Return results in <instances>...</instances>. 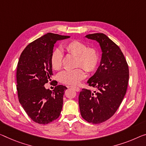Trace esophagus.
<instances>
[{"mask_svg":"<svg viewBox=\"0 0 146 146\" xmlns=\"http://www.w3.org/2000/svg\"><path fill=\"white\" fill-rule=\"evenodd\" d=\"M70 87H72V88H73L74 89H75V91H77V92H79V91H80V87H77V86H70Z\"/></svg>","mask_w":146,"mask_h":146,"instance_id":"34e87169","label":"esophagus"}]
</instances>
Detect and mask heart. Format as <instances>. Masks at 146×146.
I'll return each mask as SVG.
<instances>
[{
    "mask_svg": "<svg viewBox=\"0 0 146 146\" xmlns=\"http://www.w3.org/2000/svg\"><path fill=\"white\" fill-rule=\"evenodd\" d=\"M64 50L68 53L76 55V65L80 66L74 70L62 71L58 76L61 83L69 85H75L86 77L84 67L88 72H93L98 68L100 62V56L98 51L93 47H87L84 42L78 40H72L67 42L63 46ZM62 53L59 49L52 51L50 56V64L53 70H58L61 68Z\"/></svg>",
    "mask_w": 146,
    "mask_h": 146,
    "instance_id": "1",
    "label": "heart"
}]
</instances>
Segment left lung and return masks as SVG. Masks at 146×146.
Wrapping results in <instances>:
<instances>
[{"label": "left lung", "instance_id": "8db88e82", "mask_svg": "<svg viewBox=\"0 0 146 146\" xmlns=\"http://www.w3.org/2000/svg\"><path fill=\"white\" fill-rule=\"evenodd\" d=\"M86 37L97 41L102 51L100 66L87 81L89 86L97 90L82 89L79 106L86 121L98 124L113 116L126 94L129 82V66L117 44L103 33L87 35Z\"/></svg>", "mask_w": 146, "mask_h": 146}]
</instances>
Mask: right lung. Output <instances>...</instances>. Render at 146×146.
<instances>
[{"label":"right lung","mask_w":146,"mask_h":146,"mask_svg":"<svg viewBox=\"0 0 146 146\" xmlns=\"http://www.w3.org/2000/svg\"><path fill=\"white\" fill-rule=\"evenodd\" d=\"M68 38L47 33L29 44L20 55L16 72L18 99L29 117L39 124L57 119L62 110L67 87L59 85L51 91L44 85L53 75L50 56L54 44Z\"/></svg>","instance_id":"obj_1"}]
</instances>
